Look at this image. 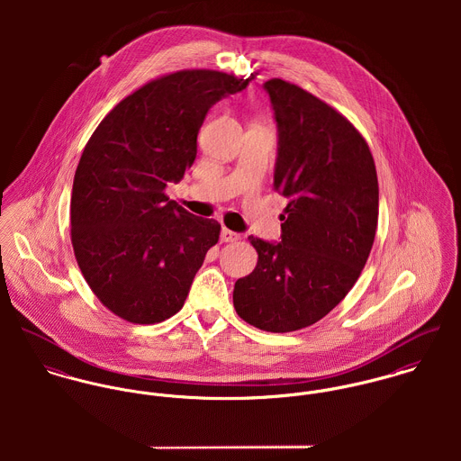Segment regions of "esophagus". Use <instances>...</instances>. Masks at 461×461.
Returning <instances> with one entry per match:
<instances>
[{
    "instance_id": "esophagus-1",
    "label": "esophagus",
    "mask_w": 461,
    "mask_h": 461,
    "mask_svg": "<svg viewBox=\"0 0 461 461\" xmlns=\"http://www.w3.org/2000/svg\"><path fill=\"white\" fill-rule=\"evenodd\" d=\"M220 240H221V243H232V241H238V240H240V234H236V232L229 230L227 227H223Z\"/></svg>"
}]
</instances>
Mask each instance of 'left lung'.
<instances>
[{
  "label": "left lung",
  "mask_w": 461,
  "mask_h": 461,
  "mask_svg": "<svg viewBox=\"0 0 461 461\" xmlns=\"http://www.w3.org/2000/svg\"><path fill=\"white\" fill-rule=\"evenodd\" d=\"M278 126L273 188L289 200L282 241L250 236L258 266L234 285L249 325L285 333L307 329L358 280L378 225V177L360 131L302 86L264 83Z\"/></svg>",
  "instance_id": "left-lung-1"
}]
</instances>
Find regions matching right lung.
Returning <instances> with one entry per match:
<instances>
[{
	"label": "right lung",
	"instance_id": "obj_1",
	"mask_svg": "<svg viewBox=\"0 0 461 461\" xmlns=\"http://www.w3.org/2000/svg\"><path fill=\"white\" fill-rule=\"evenodd\" d=\"M254 77L209 68L159 76L124 97L86 141L70 241L92 293L115 316L154 325L183 309L221 227L168 200L165 188L194 165L207 110Z\"/></svg>",
	"mask_w": 461,
	"mask_h": 461
}]
</instances>
